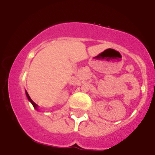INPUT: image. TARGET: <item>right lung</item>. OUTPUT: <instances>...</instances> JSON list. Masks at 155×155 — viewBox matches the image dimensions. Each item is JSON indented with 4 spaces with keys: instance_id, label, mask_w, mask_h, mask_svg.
Listing matches in <instances>:
<instances>
[{
    "instance_id": "1",
    "label": "right lung",
    "mask_w": 155,
    "mask_h": 155,
    "mask_svg": "<svg viewBox=\"0 0 155 155\" xmlns=\"http://www.w3.org/2000/svg\"><path fill=\"white\" fill-rule=\"evenodd\" d=\"M26 95H27V98H28V99L29 100L30 102H31V103L32 104V105H33V106H34V108H35V109H37V106H38V105H37V104H35V102H34L33 101H32V100L31 99V98H30V96H29V95H28V92H27V91H26Z\"/></svg>"
}]
</instances>
